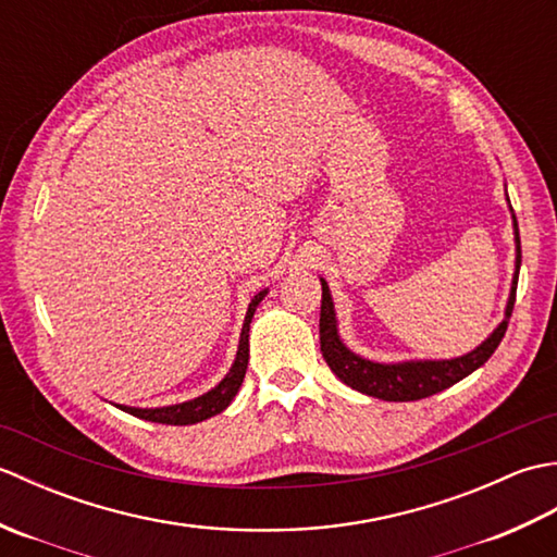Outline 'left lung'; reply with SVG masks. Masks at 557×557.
Wrapping results in <instances>:
<instances>
[{
  "mask_svg": "<svg viewBox=\"0 0 557 557\" xmlns=\"http://www.w3.org/2000/svg\"><path fill=\"white\" fill-rule=\"evenodd\" d=\"M515 236H517V272L512 280V294L507 301L505 321L495 327V333L476 347L471 354H465L459 359L449 361H407V363H373L366 361L357 354H351L337 335V321L333 311V299H330L327 282L321 280L323 285V299H321V351L327 361L330 371H333L342 383L359 389L363 395H371L385 401H413L431 397L441 389L455 385L461 377L474 373L479 366L491 359V354L498 349L505 337L507 321H510L517 297V280H519V265H522V248H519V232L515 222Z\"/></svg>",
  "mask_w": 557,
  "mask_h": 557,
  "instance_id": "obj_1",
  "label": "left lung"
}]
</instances>
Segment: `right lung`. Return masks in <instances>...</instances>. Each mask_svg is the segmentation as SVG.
Listing matches in <instances>:
<instances>
[{
    "label": "right lung",
    "instance_id": "right-lung-1",
    "mask_svg": "<svg viewBox=\"0 0 557 557\" xmlns=\"http://www.w3.org/2000/svg\"><path fill=\"white\" fill-rule=\"evenodd\" d=\"M265 292L256 294V299L248 304V311L244 318V327H242V339H239V351H236V361L230 369V373L224 375V381L212 387L210 393L200 395L191 401H184V405H172V407H162V409H136V407H120L128 413H134L138 419L146 421H156V423H168V425H188V423H198L206 421L210 417H215L222 409L230 407V401L234 395L239 393V387L244 383L246 375V366H248V327H251V318L256 313V306L263 301Z\"/></svg>",
    "mask_w": 557,
    "mask_h": 557
}]
</instances>
